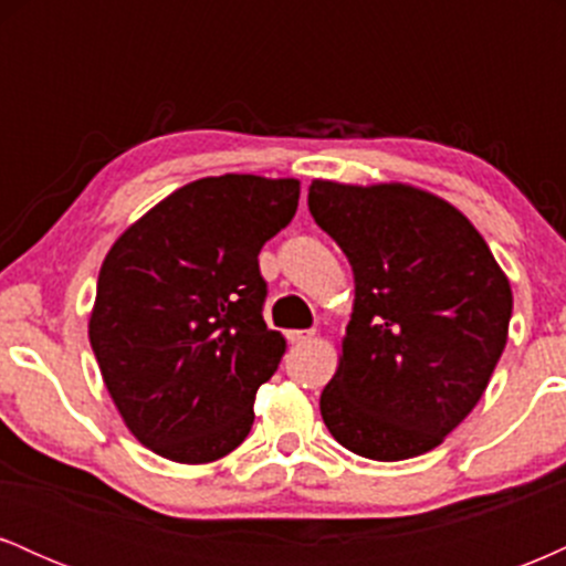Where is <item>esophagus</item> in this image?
Segmentation results:
<instances>
[{
    "instance_id": "34e87169",
    "label": "esophagus",
    "mask_w": 566,
    "mask_h": 566,
    "mask_svg": "<svg viewBox=\"0 0 566 566\" xmlns=\"http://www.w3.org/2000/svg\"><path fill=\"white\" fill-rule=\"evenodd\" d=\"M316 333L314 329H290V343H295V346H301V343H308L311 337H314Z\"/></svg>"
}]
</instances>
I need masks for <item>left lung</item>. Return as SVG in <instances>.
<instances>
[{
	"label": "left lung",
	"mask_w": 566,
	"mask_h": 566,
	"mask_svg": "<svg viewBox=\"0 0 566 566\" xmlns=\"http://www.w3.org/2000/svg\"><path fill=\"white\" fill-rule=\"evenodd\" d=\"M308 210L354 271L324 426L361 458H418L482 399L509 340V276L471 220L423 188L319 178Z\"/></svg>",
	"instance_id": "8db88e82"
}]
</instances>
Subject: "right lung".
<instances>
[{
  "mask_svg": "<svg viewBox=\"0 0 566 566\" xmlns=\"http://www.w3.org/2000/svg\"><path fill=\"white\" fill-rule=\"evenodd\" d=\"M301 180L199 178L108 250L90 314L103 382L135 439L172 463H212L255 420L287 340L263 322L258 252L290 223Z\"/></svg>",
  "mask_w": 566,
  "mask_h": 566,
  "instance_id": "right-lung-1",
  "label": "right lung"
}]
</instances>
